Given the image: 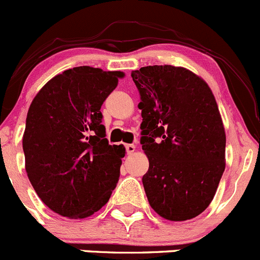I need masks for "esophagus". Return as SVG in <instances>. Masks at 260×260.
Returning <instances> with one entry per match:
<instances>
[{"mask_svg":"<svg viewBox=\"0 0 260 260\" xmlns=\"http://www.w3.org/2000/svg\"><path fill=\"white\" fill-rule=\"evenodd\" d=\"M125 149H126L127 154H133L134 151H135L136 146L134 145V144H126V145H125Z\"/></svg>","mask_w":260,"mask_h":260,"instance_id":"esophagus-1","label":"esophagus"}]
</instances>
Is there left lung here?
<instances>
[{"mask_svg": "<svg viewBox=\"0 0 260 260\" xmlns=\"http://www.w3.org/2000/svg\"><path fill=\"white\" fill-rule=\"evenodd\" d=\"M131 77L140 94L149 204L167 220L199 216L225 171L226 136L214 94L204 79L182 67H143Z\"/></svg>", "mask_w": 260, "mask_h": 260, "instance_id": "1", "label": "left lung"}]
</instances>
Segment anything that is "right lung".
<instances>
[{"label":"right lung","instance_id":"1","mask_svg":"<svg viewBox=\"0 0 260 260\" xmlns=\"http://www.w3.org/2000/svg\"><path fill=\"white\" fill-rule=\"evenodd\" d=\"M121 77L76 67L50 79L30 105L22 139L26 173L40 200L61 216H91L119 182L125 148L105 138L101 106Z\"/></svg>","mask_w":260,"mask_h":260}]
</instances>
